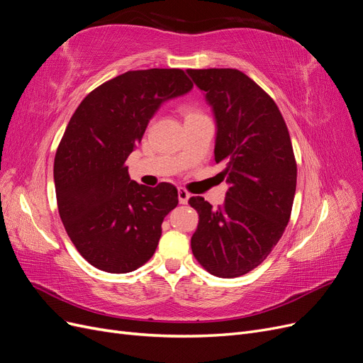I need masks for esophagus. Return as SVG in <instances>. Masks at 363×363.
<instances>
[{
	"instance_id": "esophagus-1",
	"label": "esophagus",
	"mask_w": 363,
	"mask_h": 363,
	"mask_svg": "<svg viewBox=\"0 0 363 363\" xmlns=\"http://www.w3.org/2000/svg\"><path fill=\"white\" fill-rule=\"evenodd\" d=\"M189 199H191V194L186 191L184 188H179V203L186 204Z\"/></svg>"
}]
</instances>
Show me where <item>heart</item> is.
I'll list each match as a JSON object with an SVG mask.
<instances>
[{"mask_svg":"<svg viewBox=\"0 0 363 363\" xmlns=\"http://www.w3.org/2000/svg\"><path fill=\"white\" fill-rule=\"evenodd\" d=\"M201 113L195 108H186V118H192V116H200Z\"/></svg>","mask_w":363,"mask_h":363,"instance_id":"b5f03b06","label":"heart"}]
</instances>
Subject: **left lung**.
<instances>
[{"mask_svg": "<svg viewBox=\"0 0 363 363\" xmlns=\"http://www.w3.org/2000/svg\"><path fill=\"white\" fill-rule=\"evenodd\" d=\"M216 121L215 162L224 164L225 201L213 208L189 199L200 215L191 239L195 259L216 277L259 267L286 228L296 163L286 123L272 98L238 69H188Z\"/></svg>", "mask_w": 363, "mask_h": 363, "instance_id": "8db88e82", "label": "left lung"}]
</instances>
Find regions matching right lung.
<instances>
[{"mask_svg":"<svg viewBox=\"0 0 363 363\" xmlns=\"http://www.w3.org/2000/svg\"><path fill=\"white\" fill-rule=\"evenodd\" d=\"M192 87L182 69L128 71L74 112L54 159V184L65 230L95 268L131 272L155 255L179 194L171 183L148 188L130 180L125 160L159 107Z\"/></svg>","mask_w":363,"mask_h":363,"instance_id":"1","label":"right lung"}]
</instances>
